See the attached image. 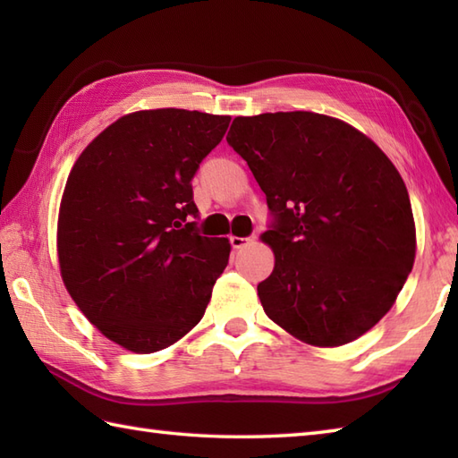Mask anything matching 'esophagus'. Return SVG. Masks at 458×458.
<instances>
[{
    "instance_id": "obj_1",
    "label": "esophagus",
    "mask_w": 458,
    "mask_h": 458,
    "mask_svg": "<svg viewBox=\"0 0 458 458\" xmlns=\"http://www.w3.org/2000/svg\"><path fill=\"white\" fill-rule=\"evenodd\" d=\"M251 238H238V236H230V244H232V248L234 250H244V248H248L250 244H251Z\"/></svg>"
}]
</instances>
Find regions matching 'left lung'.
<instances>
[{
    "label": "left lung",
    "mask_w": 458,
    "mask_h": 458,
    "mask_svg": "<svg viewBox=\"0 0 458 458\" xmlns=\"http://www.w3.org/2000/svg\"><path fill=\"white\" fill-rule=\"evenodd\" d=\"M226 141L276 214L261 234L276 258L258 285L266 315L318 348L368 333L415 261L413 210L395 165L360 130L315 112L238 115Z\"/></svg>",
    "instance_id": "left-lung-1"
}]
</instances>
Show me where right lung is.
Masks as SVG:
<instances>
[{"label":"right lung","mask_w":458,"mask_h":458,"mask_svg":"<svg viewBox=\"0 0 458 458\" xmlns=\"http://www.w3.org/2000/svg\"><path fill=\"white\" fill-rule=\"evenodd\" d=\"M230 115L179 108L122 115L86 145L58 208L61 277L112 343L151 354L200 323L230 258L194 232L191 179Z\"/></svg>","instance_id":"1"}]
</instances>
